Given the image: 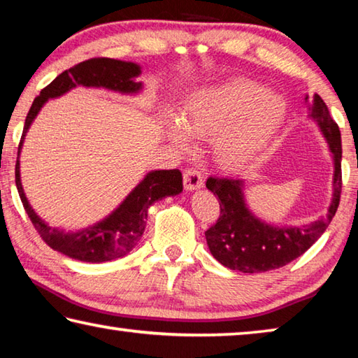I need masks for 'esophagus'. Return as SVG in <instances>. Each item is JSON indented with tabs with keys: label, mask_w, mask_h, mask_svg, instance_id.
Returning <instances> with one entry per match:
<instances>
[{
	"label": "esophagus",
	"mask_w": 358,
	"mask_h": 358,
	"mask_svg": "<svg viewBox=\"0 0 358 358\" xmlns=\"http://www.w3.org/2000/svg\"><path fill=\"white\" fill-rule=\"evenodd\" d=\"M183 183L187 191H194L197 187L203 186V177L202 173L197 171V169H186L183 172Z\"/></svg>",
	"instance_id": "obj_1"
}]
</instances>
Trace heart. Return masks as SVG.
<instances>
[{
    "instance_id": "b5f03b06",
    "label": "heart",
    "mask_w": 358,
    "mask_h": 358,
    "mask_svg": "<svg viewBox=\"0 0 358 358\" xmlns=\"http://www.w3.org/2000/svg\"><path fill=\"white\" fill-rule=\"evenodd\" d=\"M287 104L280 94L266 93L256 82H227L205 88L186 101L180 123L171 121L167 132L175 142L186 136L213 141V153L222 166L237 167L256 157L281 128Z\"/></svg>"
}]
</instances>
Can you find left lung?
Returning <instances> with one entry per match:
<instances>
[{"label": "left lung", "mask_w": 358, "mask_h": 358, "mask_svg": "<svg viewBox=\"0 0 358 358\" xmlns=\"http://www.w3.org/2000/svg\"><path fill=\"white\" fill-rule=\"evenodd\" d=\"M308 99V98H306ZM310 117L317 121L335 161L333 201L329 213L319 221L301 227H273L254 217L246 208L238 178L210 177L207 187L220 199V217L205 230V238L213 257L230 270L260 273L292 262L310 250L329 227L341 199V132L319 94L313 96Z\"/></svg>", "instance_id": "8db88e82"}]
</instances>
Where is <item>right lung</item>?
Wrapping results in <instances>:
<instances>
[{"label": "right lung", "mask_w": 358, "mask_h": 358, "mask_svg": "<svg viewBox=\"0 0 358 358\" xmlns=\"http://www.w3.org/2000/svg\"><path fill=\"white\" fill-rule=\"evenodd\" d=\"M141 74V66L136 63L120 62L112 58H92L82 62L71 69L62 72L55 80L48 83L41 94L33 101L31 108L27 115L25 126H23L22 138L17 151L15 162V185L19 191L20 201L23 203L29 221L38 230L41 238L58 252L71 259L82 260V262H107V260L118 259L128 254L143 235L145 224H147L148 207L166 196H175L183 189V178L178 169L172 171H155L150 172L136 186L124 202L96 226L80 230V232H64L55 227L47 226L41 217L34 213L33 208L23 192L20 181V164L19 155L29 124L33 123L36 115L44 106L48 98H57L69 92L77 85L83 87H102L121 93H137L142 83L134 78Z\"/></svg>", "instance_id": "right-lung-1"}]
</instances>
